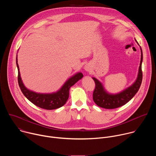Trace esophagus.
<instances>
[{
  "label": "esophagus",
  "mask_w": 156,
  "mask_h": 156,
  "mask_svg": "<svg viewBox=\"0 0 156 156\" xmlns=\"http://www.w3.org/2000/svg\"><path fill=\"white\" fill-rule=\"evenodd\" d=\"M84 69L85 71L86 72H90L91 70V66L89 64H86L84 66Z\"/></svg>",
  "instance_id": "esophagus-1"
}]
</instances>
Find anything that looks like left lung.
<instances>
[{"label": "left lung", "instance_id": "8db88e82", "mask_svg": "<svg viewBox=\"0 0 156 156\" xmlns=\"http://www.w3.org/2000/svg\"><path fill=\"white\" fill-rule=\"evenodd\" d=\"M136 42L138 43L137 41ZM138 44L139 45L138 43ZM140 48L141 50V61L137 78L134 83L122 91L115 94L110 93L105 90L103 84L99 80L92 77L96 84V87L93 93V101L99 107L107 109L121 107L129 102L137 93L141 84L143 78L141 66L143 56L141 48L140 46Z\"/></svg>", "mask_w": 156, "mask_h": 156}]
</instances>
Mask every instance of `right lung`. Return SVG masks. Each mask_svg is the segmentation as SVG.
Segmentation results:
<instances>
[{
    "instance_id": "1",
    "label": "right lung",
    "mask_w": 156,
    "mask_h": 156,
    "mask_svg": "<svg viewBox=\"0 0 156 156\" xmlns=\"http://www.w3.org/2000/svg\"><path fill=\"white\" fill-rule=\"evenodd\" d=\"M16 63L18 73V84L21 92L30 102L35 105L46 110H54L62 107L69 99L70 87L83 77L82 73L77 72L68 78L57 91L50 93H36L29 90L23 84L21 78L20 69L18 64L17 55L16 57Z\"/></svg>"
}]
</instances>
